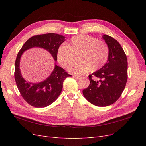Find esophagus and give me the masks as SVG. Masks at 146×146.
<instances>
[{
  "instance_id": "esophagus-1",
  "label": "esophagus",
  "mask_w": 146,
  "mask_h": 146,
  "mask_svg": "<svg viewBox=\"0 0 146 146\" xmlns=\"http://www.w3.org/2000/svg\"><path fill=\"white\" fill-rule=\"evenodd\" d=\"M73 77L75 78L76 79H80L82 78L81 77H79V76H73Z\"/></svg>"
}]
</instances>
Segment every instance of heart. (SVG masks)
<instances>
[{"label": "heart", "instance_id": "1", "mask_svg": "<svg viewBox=\"0 0 146 146\" xmlns=\"http://www.w3.org/2000/svg\"><path fill=\"white\" fill-rule=\"evenodd\" d=\"M109 53L108 46L104 41L88 35H78L60 47L57 58L63 67L68 68L78 55L80 61L70 66L69 70L77 76H82L102 68L108 60Z\"/></svg>", "mask_w": 146, "mask_h": 146}]
</instances>
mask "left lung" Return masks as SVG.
Instances as JSON below:
<instances>
[{
    "label": "left lung",
    "mask_w": 146,
    "mask_h": 146,
    "mask_svg": "<svg viewBox=\"0 0 146 146\" xmlns=\"http://www.w3.org/2000/svg\"><path fill=\"white\" fill-rule=\"evenodd\" d=\"M102 38L109 47L107 62L90 75V85L83 90L86 100L98 107H106L115 102L124 90L128 78L127 58L121 44L108 35H103ZM92 75L96 80L92 78Z\"/></svg>",
    "instance_id": "obj_1"
}]
</instances>
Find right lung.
Masks as SVG:
<instances>
[{
	"label": "right lung",
	"instance_id": "1",
	"mask_svg": "<svg viewBox=\"0 0 146 146\" xmlns=\"http://www.w3.org/2000/svg\"><path fill=\"white\" fill-rule=\"evenodd\" d=\"M65 38L63 35L54 33L35 35L25 42L17 55L15 69L16 85L23 99L34 107L42 108L52 104L62 91L64 80L72 76L55 64L50 76L44 81L38 83L26 81L22 76L19 68L22 54L31 48H42L49 52L56 61L59 47Z\"/></svg>",
	"mask_w": 146,
	"mask_h": 146
}]
</instances>
